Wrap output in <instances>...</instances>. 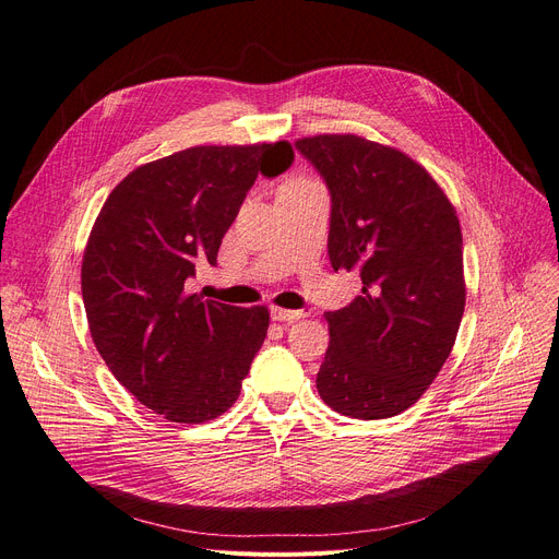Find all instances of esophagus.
<instances>
[{
    "label": "esophagus",
    "instance_id": "esophagus-1",
    "mask_svg": "<svg viewBox=\"0 0 559 559\" xmlns=\"http://www.w3.org/2000/svg\"><path fill=\"white\" fill-rule=\"evenodd\" d=\"M306 311H290V309H272V318L278 322H295L299 318H306Z\"/></svg>",
    "mask_w": 559,
    "mask_h": 559
}]
</instances>
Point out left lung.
<instances>
[{
  "label": "left lung",
  "mask_w": 559,
  "mask_h": 559,
  "mask_svg": "<svg viewBox=\"0 0 559 559\" xmlns=\"http://www.w3.org/2000/svg\"><path fill=\"white\" fill-rule=\"evenodd\" d=\"M295 148L330 190L328 253L357 269L362 295L328 311L330 348L316 388L341 416L378 420L416 404L453 350L464 313L462 229L418 162L355 134Z\"/></svg>",
  "instance_id": "8db88e82"
}]
</instances>
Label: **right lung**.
I'll use <instances>...</instances> for the list:
<instances>
[{"label": "right lung", "mask_w": 559, "mask_h": 559, "mask_svg": "<svg viewBox=\"0 0 559 559\" xmlns=\"http://www.w3.org/2000/svg\"><path fill=\"white\" fill-rule=\"evenodd\" d=\"M287 141L194 146L141 165L104 202L83 253L90 334L134 397L171 423L218 418L241 392L269 328L264 306L188 295L215 264L258 174L293 165Z\"/></svg>", "instance_id": "add662e5"}]
</instances>
